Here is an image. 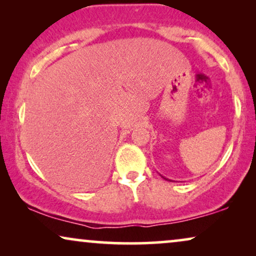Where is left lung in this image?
Wrapping results in <instances>:
<instances>
[{"label": "left lung", "instance_id": "1", "mask_svg": "<svg viewBox=\"0 0 256 256\" xmlns=\"http://www.w3.org/2000/svg\"><path fill=\"white\" fill-rule=\"evenodd\" d=\"M163 177V176H162ZM164 178V180H168V178H166V177H163Z\"/></svg>", "mask_w": 256, "mask_h": 256}]
</instances>
